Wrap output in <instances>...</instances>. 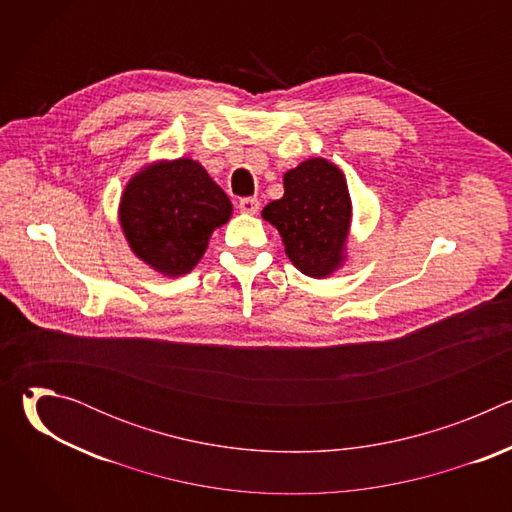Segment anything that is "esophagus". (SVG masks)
Wrapping results in <instances>:
<instances>
[{
  "label": "esophagus",
  "instance_id": "obj_1",
  "mask_svg": "<svg viewBox=\"0 0 512 512\" xmlns=\"http://www.w3.org/2000/svg\"><path fill=\"white\" fill-rule=\"evenodd\" d=\"M239 208H241L243 212H247V214H255V212L259 210V200L253 198V196L241 198V200H239Z\"/></svg>",
  "mask_w": 512,
  "mask_h": 512
}]
</instances>
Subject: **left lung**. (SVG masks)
<instances>
[{
    "mask_svg": "<svg viewBox=\"0 0 512 512\" xmlns=\"http://www.w3.org/2000/svg\"><path fill=\"white\" fill-rule=\"evenodd\" d=\"M283 188V198L269 202L263 218L279 231L302 273L330 275L342 261L352 214L342 172L322 158L308 160L283 176Z\"/></svg>",
    "mask_w": 512,
    "mask_h": 512,
    "instance_id": "left-lung-1",
    "label": "left lung"
}]
</instances>
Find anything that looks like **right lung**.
I'll use <instances>...</instances> for the list:
<instances>
[{"label": "right lung", "mask_w": 512, "mask_h": 512, "mask_svg": "<svg viewBox=\"0 0 512 512\" xmlns=\"http://www.w3.org/2000/svg\"><path fill=\"white\" fill-rule=\"evenodd\" d=\"M231 210L206 170L180 158L137 174L123 192L119 218L133 253L176 277L200 261L210 233L229 221Z\"/></svg>", "instance_id": "obj_1"}]
</instances>
